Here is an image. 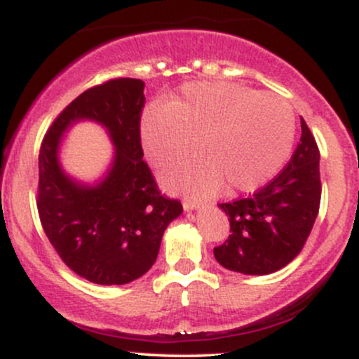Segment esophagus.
I'll return each instance as SVG.
<instances>
[{
    "label": "esophagus",
    "mask_w": 359,
    "mask_h": 359,
    "mask_svg": "<svg viewBox=\"0 0 359 359\" xmlns=\"http://www.w3.org/2000/svg\"><path fill=\"white\" fill-rule=\"evenodd\" d=\"M182 205L185 211H192V209H197L199 208V201L196 199V197H184L182 199Z\"/></svg>",
    "instance_id": "1"
}]
</instances>
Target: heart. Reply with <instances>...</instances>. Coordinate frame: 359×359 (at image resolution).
<instances>
[{
    "label": "heart",
    "instance_id": "heart-1",
    "mask_svg": "<svg viewBox=\"0 0 359 359\" xmlns=\"http://www.w3.org/2000/svg\"><path fill=\"white\" fill-rule=\"evenodd\" d=\"M295 114L285 97L234 82H191L162 111L143 116V154L155 168L182 162L163 182L174 191L250 192L266 184L290 155Z\"/></svg>",
    "mask_w": 359,
    "mask_h": 359
}]
</instances>
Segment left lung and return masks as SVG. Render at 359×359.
I'll return each mask as SVG.
<instances>
[{"label": "left lung", "instance_id": "1", "mask_svg": "<svg viewBox=\"0 0 359 359\" xmlns=\"http://www.w3.org/2000/svg\"><path fill=\"white\" fill-rule=\"evenodd\" d=\"M290 162L271 182L245 199L222 203L231 234L214 248L224 269L269 275L288 265L306 245L319 212V148L307 123Z\"/></svg>", "mask_w": 359, "mask_h": 359}]
</instances>
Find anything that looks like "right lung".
Instances as JSON below:
<instances>
[{
	"label": "right lung",
	"mask_w": 359,
	"mask_h": 359,
	"mask_svg": "<svg viewBox=\"0 0 359 359\" xmlns=\"http://www.w3.org/2000/svg\"><path fill=\"white\" fill-rule=\"evenodd\" d=\"M145 82L119 77L77 96L45 133L39 155L40 222L62 262L100 285H123L155 263L163 231L182 204L158 191L143 160L140 119ZM81 118L109 130L115 152L109 175L96 186L65 176L58 163L61 135Z\"/></svg>",
	"instance_id": "add662e5"
}]
</instances>
